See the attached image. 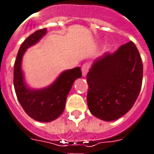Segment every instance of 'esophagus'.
I'll use <instances>...</instances> for the list:
<instances>
[{
    "instance_id": "esophagus-1",
    "label": "esophagus",
    "mask_w": 154,
    "mask_h": 154,
    "mask_svg": "<svg viewBox=\"0 0 154 154\" xmlns=\"http://www.w3.org/2000/svg\"><path fill=\"white\" fill-rule=\"evenodd\" d=\"M89 68H90V65H89L88 63H86V64H83V65H82V73L83 77H85V76L87 75V73L88 72V70H89Z\"/></svg>"
}]
</instances>
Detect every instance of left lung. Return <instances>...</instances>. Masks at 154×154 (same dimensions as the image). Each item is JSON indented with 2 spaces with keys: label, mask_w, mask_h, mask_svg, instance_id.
Listing matches in <instances>:
<instances>
[{
  "label": "left lung",
  "mask_w": 154,
  "mask_h": 154,
  "mask_svg": "<svg viewBox=\"0 0 154 154\" xmlns=\"http://www.w3.org/2000/svg\"><path fill=\"white\" fill-rule=\"evenodd\" d=\"M142 73V61L133 42L97 59L87 74L90 112L104 121L124 116L139 95Z\"/></svg>",
  "instance_id": "1"
}]
</instances>
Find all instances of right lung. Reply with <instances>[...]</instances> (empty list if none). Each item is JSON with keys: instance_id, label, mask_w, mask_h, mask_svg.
I'll use <instances>...</instances> for the list:
<instances>
[{"instance_id": "add662e5", "label": "right lung", "mask_w": 154, "mask_h": 154, "mask_svg": "<svg viewBox=\"0 0 154 154\" xmlns=\"http://www.w3.org/2000/svg\"><path fill=\"white\" fill-rule=\"evenodd\" d=\"M46 33V28L38 29L24 41L14 68V85L19 103L31 119L39 122H51L60 116L73 82L82 77L80 67H76L62 72L54 83L44 88L32 89L25 84L21 69L23 55L28 48L39 42Z\"/></svg>"}]
</instances>
